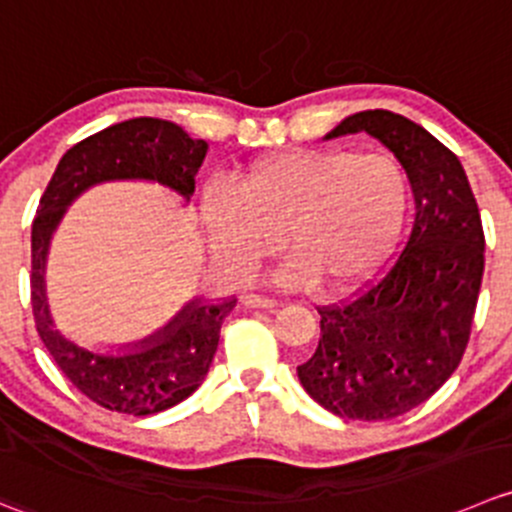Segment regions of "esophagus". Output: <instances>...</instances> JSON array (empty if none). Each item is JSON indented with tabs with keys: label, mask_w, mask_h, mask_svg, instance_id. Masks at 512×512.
I'll use <instances>...</instances> for the list:
<instances>
[{
	"label": "esophagus",
	"mask_w": 512,
	"mask_h": 512,
	"mask_svg": "<svg viewBox=\"0 0 512 512\" xmlns=\"http://www.w3.org/2000/svg\"><path fill=\"white\" fill-rule=\"evenodd\" d=\"M242 305H245V307H262V310H272V307H277V305H280V302L272 300V297L245 295V297H242Z\"/></svg>",
	"instance_id": "1"
}]
</instances>
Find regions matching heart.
Here are the masks:
<instances>
[{
  "label": "heart",
  "mask_w": 512,
  "mask_h": 512,
  "mask_svg": "<svg viewBox=\"0 0 512 512\" xmlns=\"http://www.w3.org/2000/svg\"><path fill=\"white\" fill-rule=\"evenodd\" d=\"M408 205V175L393 157L287 150L245 167L235 190L210 187L202 222L235 275L265 260L280 235L292 260L277 282L317 280L325 290H345L388 255Z\"/></svg>",
  "instance_id": "heart-1"
}]
</instances>
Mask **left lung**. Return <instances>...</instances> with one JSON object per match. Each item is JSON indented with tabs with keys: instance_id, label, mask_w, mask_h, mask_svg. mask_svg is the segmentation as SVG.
<instances>
[{
	"instance_id": "1",
	"label": "left lung",
	"mask_w": 512,
	"mask_h": 512,
	"mask_svg": "<svg viewBox=\"0 0 512 512\" xmlns=\"http://www.w3.org/2000/svg\"><path fill=\"white\" fill-rule=\"evenodd\" d=\"M367 132L408 172L415 222L403 252L347 302L317 307L320 342L297 367L302 388L340 418L390 420L458 370L485 267V235L458 157L388 109L345 117L325 140Z\"/></svg>"
}]
</instances>
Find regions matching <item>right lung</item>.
Listing matches in <instances>:
<instances>
[{
    "label": "right lung",
    "mask_w": 512,
    "mask_h": 512,
    "mask_svg": "<svg viewBox=\"0 0 512 512\" xmlns=\"http://www.w3.org/2000/svg\"><path fill=\"white\" fill-rule=\"evenodd\" d=\"M207 155L205 140H192L180 124L155 117L127 119L77 142L64 152L39 200L32 222L34 325L59 370L82 395L107 410L155 415L190 398L205 380L220 342V327L237 300H192L155 335L127 352H92L54 327L44 292L49 240L64 210L99 182L150 180L190 200Z\"/></svg>",
    "instance_id": "right-lung-1"
}]
</instances>
